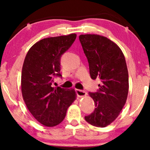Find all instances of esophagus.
<instances>
[{"label": "esophagus", "mask_w": 150, "mask_h": 150, "mask_svg": "<svg viewBox=\"0 0 150 150\" xmlns=\"http://www.w3.org/2000/svg\"><path fill=\"white\" fill-rule=\"evenodd\" d=\"M76 95L79 97H83V96H85L87 94V92L81 89H76Z\"/></svg>", "instance_id": "esophagus-1"}]
</instances>
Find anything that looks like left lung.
<instances>
[{
    "mask_svg": "<svg viewBox=\"0 0 150 150\" xmlns=\"http://www.w3.org/2000/svg\"><path fill=\"white\" fill-rule=\"evenodd\" d=\"M79 40L91 78L102 82L97 91L89 93L96 108L85 119L92 126L104 128L117 117L126 102L129 85L126 59L120 47L106 37L81 35Z\"/></svg>",
    "mask_w": 150,
    "mask_h": 150,
    "instance_id": "1",
    "label": "left lung"
}]
</instances>
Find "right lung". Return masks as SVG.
<instances>
[{
  "instance_id": "1",
  "label": "right lung",
  "mask_w": 150,
  "mask_h": 150,
  "mask_svg": "<svg viewBox=\"0 0 150 150\" xmlns=\"http://www.w3.org/2000/svg\"><path fill=\"white\" fill-rule=\"evenodd\" d=\"M76 38L75 33L45 38L28 51L21 76L22 97L32 115L41 124L52 127L62 122L67 108L76 97L74 89L54 87L61 77V57Z\"/></svg>"
}]
</instances>
